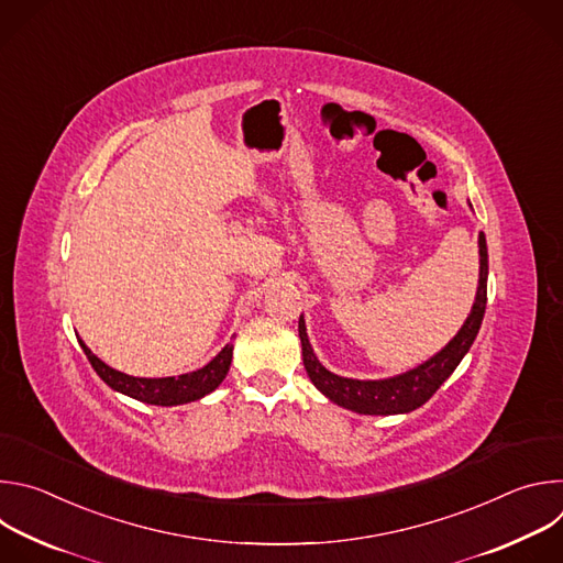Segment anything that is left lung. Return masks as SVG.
<instances>
[{
  "mask_svg": "<svg viewBox=\"0 0 563 563\" xmlns=\"http://www.w3.org/2000/svg\"><path fill=\"white\" fill-rule=\"evenodd\" d=\"M472 207V205H470ZM486 300H488V245L486 235L478 233V285L476 296L472 302V309L467 318L463 320L461 330L454 334V339L439 350L432 358L426 363L387 378L376 380H361V378H347L330 372L323 363L313 354V347L307 336L305 318L300 313L298 320V336L302 345V363L307 369V376L316 385L318 391H323L332 404L352 410L356 415H369V417H389V415H408L423 404H428L430 396L450 378V374L456 369V365L463 361L467 350L472 347L481 320L486 313Z\"/></svg>",
  "mask_w": 563,
  "mask_h": 563,
  "instance_id": "8db88e82",
  "label": "left lung"
}]
</instances>
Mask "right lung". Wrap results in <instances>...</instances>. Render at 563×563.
Segmentation results:
<instances>
[{"label": "right lung", "instance_id": "1", "mask_svg": "<svg viewBox=\"0 0 563 563\" xmlns=\"http://www.w3.org/2000/svg\"><path fill=\"white\" fill-rule=\"evenodd\" d=\"M79 341V347L85 350L89 363L98 372V376L115 391L126 394L135 400H142V404L148 406H185L191 404V400H200L202 396L211 394L227 376L231 356H233V345L227 343L207 365L200 369L180 374V376H165V378H140V376H129L124 372H118L109 367L104 361H100L82 339Z\"/></svg>", "mask_w": 563, "mask_h": 563}]
</instances>
